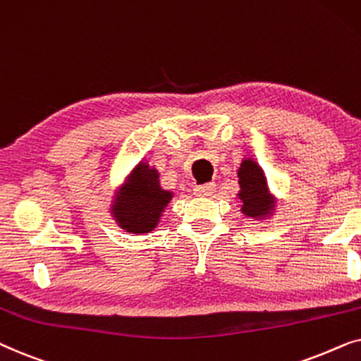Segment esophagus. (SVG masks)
Segmentation results:
<instances>
[{
  "label": "esophagus",
  "mask_w": 361,
  "mask_h": 361,
  "mask_svg": "<svg viewBox=\"0 0 361 361\" xmlns=\"http://www.w3.org/2000/svg\"><path fill=\"white\" fill-rule=\"evenodd\" d=\"M216 191L214 183H206V185H196L195 193L198 196H211Z\"/></svg>",
  "instance_id": "1"
}]
</instances>
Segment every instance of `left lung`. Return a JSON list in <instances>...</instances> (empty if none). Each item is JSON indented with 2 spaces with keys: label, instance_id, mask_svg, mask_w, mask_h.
<instances>
[{
  "label": "left lung",
  "instance_id": "1",
  "mask_svg": "<svg viewBox=\"0 0 361 361\" xmlns=\"http://www.w3.org/2000/svg\"><path fill=\"white\" fill-rule=\"evenodd\" d=\"M239 176V200L241 211L249 218H264L274 209V198L269 195L267 181L262 168L252 160H244L238 171Z\"/></svg>",
  "mask_w": 361,
  "mask_h": 361
}]
</instances>
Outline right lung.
I'll use <instances>...</instances> for the list:
<instances>
[{"label": "right lung", "mask_w": 361, "mask_h": 361, "mask_svg": "<svg viewBox=\"0 0 361 361\" xmlns=\"http://www.w3.org/2000/svg\"><path fill=\"white\" fill-rule=\"evenodd\" d=\"M173 193L161 190L158 171L140 161L115 196L114 218L127 233L143 234L157 228Z\"/></svg>", "instance_id": "1"}]
</instances>
